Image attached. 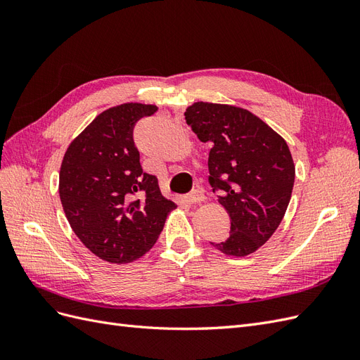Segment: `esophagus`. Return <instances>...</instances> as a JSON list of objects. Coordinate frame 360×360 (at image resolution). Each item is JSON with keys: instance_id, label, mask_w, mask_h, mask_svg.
Returning a JSON list of instances; mask_svg holds the SVG:
<instances>
[{"instance_id": "1", "label": "esophagus", "mask_w": 360, "mask_h": 360, "mask_svg": "<svg viewBox=\"0 0 360 360\" xmlns=\"http://www.w3.org/2000/svg\"><path fill=\"white\" fill-rule=\"evenodd\" d=\"M204 200H205V195H204V192L200 191V189H195V191H192V192L188 195V201H189L191 204H198V202H202Z\"/></svg>"}]
</instances>
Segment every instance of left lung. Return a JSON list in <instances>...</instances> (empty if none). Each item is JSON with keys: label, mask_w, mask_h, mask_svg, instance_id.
I'll use <instances>...</instances> for the list:
<instances>
[{"label": "left lung", "mask_w": 360, "mask_h": 360, "mask_svg": "<svg viewBox=\"0 0 360 360\" xmlns=\"http://www.w3.org/2000/svg\"><path fill=\"white\" fill-rule=\"evenodd\" d=\"M201 143H210L209 181L231 217L230 237L212 243L222 254L246 257L263 246L284 217L294 184L285 139L243 108L195 102L184 112Z\"/></svg>", "instance_id": "obj_1"}]
</instances>
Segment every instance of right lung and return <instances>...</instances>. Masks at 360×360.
<instances>
[{"label": "right lung", "mask_w": 360, "mask_h": 360, "mask_svg": "<svg viewBox=\"0 0 360 360\" xmlns=\"http://www.w3.org/2000/svg\"><path fill=\"white\" fill-rule=\"evenodd\" d=\"M155 105L123 103L97 115L64 153L60 200L73 233L91 252L114 264L143 257L158 240L176 202L158 177L143 172L134 143L139 118Z\"/></svg>", "instance_id": "right-lung-1"}]
</instances>
